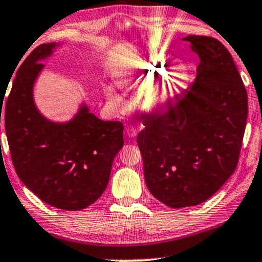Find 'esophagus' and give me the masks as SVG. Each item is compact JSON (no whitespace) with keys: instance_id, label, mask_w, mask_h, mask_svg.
I'll return each instance as SVG.
<instances>
[{"instance_id":"34e87169","label":"esophagus","mask_w":262,"mask_h":262,"mask_svg":"<svg viewBox=\"0 0 262 262\" xmlns=\"http://www.w3.org/2000/svg\"><path fill=\"white\" fill-rule=\"evenodd\" d=\"M125 133H127L129 138H134L135 135H137L138 130H137V128L133 127V125H129V127H127V130H125Z\"/></svg>"}]
</instances>
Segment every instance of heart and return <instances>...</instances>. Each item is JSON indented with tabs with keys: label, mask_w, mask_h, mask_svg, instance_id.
<instances>
[{
	"label": "heart",
	"mask_w": 262,
	"mask_h": 262,
	"mask_svg": "<svg viewBox=\"0 0 262 262\" xmlns=\"http://www.w3.org/2000/svg\"><path fill=\"white\" fill-rule=\"evenodd\" d=\"M170 70L173 71L166 79L156 83L146 98V107L151 112L165 110L179 97L188 82V70L185 66L176 68L169 56L158 53L150 54L138 64L127 69V77L137 89L149 87ZM108 93L114 102L118 104L124 103L121 96L114 93L112 89H108Z\"/></svg>",
	"instance_id": "b5f03b06"
}]
</instances>
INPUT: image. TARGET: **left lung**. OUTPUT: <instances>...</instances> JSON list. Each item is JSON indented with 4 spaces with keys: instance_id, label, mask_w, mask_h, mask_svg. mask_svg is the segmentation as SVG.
Wrapping results in <instances>:
<instances>
[{
    "instance_id": "1",
    "label": "left lung",
    "mask_w": 262,
    "mask_h": 262,
    "mask_svg": "<svg viewBox=\"0 0 262 262\" xmlns=\"http://www.w3.org/2000/svg\"><path fill=\"white\" fill-rule=\"evenodd\" d=\"M200 58L197 76L169 110L143 118L137 143L149 191L171 208L212 197L236 169L248 93L230 53L210 37L182 38Z\"/></svg>"
}]
</instances>
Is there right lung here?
<instances>
[{
  "instance_id": "right-lung-1",
  "label": "right lung",
  "mask_w": 262,
  "mask_h": 262,
  "mask_svg": "<svg viewBox=\"0 0 262 262\" xmlns=\"http://www.w3.org/2000/svg\"><path fill=\"white\" fill-rule=\"evenodd\" d=\"M60 48L61 43L39 45L19 66L6 103L5 127L12 162L26 187L55 208L81 210L106 189L113 159L124 143V127L102 121L85 101L65 122L39 111L35 81L44 60ZM2 104L1 100V113Z\"/></svg>"
}]
</instances>
